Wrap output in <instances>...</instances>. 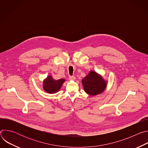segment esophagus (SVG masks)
<instances>
[{"label": "esophagus", "instance_id": "1", "mask_svg": "<svg viewBox=\"0 0 148 148\" xmlns=\"http://www.w3.org/2000/svg\"><path fill=\"white\" fill-rule=\"evenodd\" d=\"M75 77L73 75L69 77V79H70V80H75Z\"/></svg>", "mask_w": 148, "mask_h": 148}]
</instances>
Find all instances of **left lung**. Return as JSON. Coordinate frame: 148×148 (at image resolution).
I'll use <instances>...</instances> for the list:
<instances>
[{
	"mask_svg": "<svg viewBox=\"0 0 148 148\" xmlns=\"http://www.w3.org/2000/svg\"><path fill=\"white\" fill-rule=\"evenodd\" d=\"M82 83L84 91L91 95L101 94L107 86L102 77L94 71H91L88 75L84 78Z\"/></svg>",
	"mask_w": 148,
	"mask_h": 148,
	"instance_id": "8db88e82",
	"label": "left lung"
}]
</instances>
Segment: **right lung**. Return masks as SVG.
Masks as SVG:
<instances>
[{"instance_id":"1","label":"right lung","mask_w":148,"mask_h":148,"mask_svg":"<svg viewBox=\"0 0 148 148\" xmlns=\"http://www.w3.org/2000/svg\"><path fill=\"white\" fill-rule=\"evenodd\" d=\"M65 79L63 78L55 80L51 76H49L43 82V88L48 93H56L60 89Z\"/></svg>"}]
</instances>
